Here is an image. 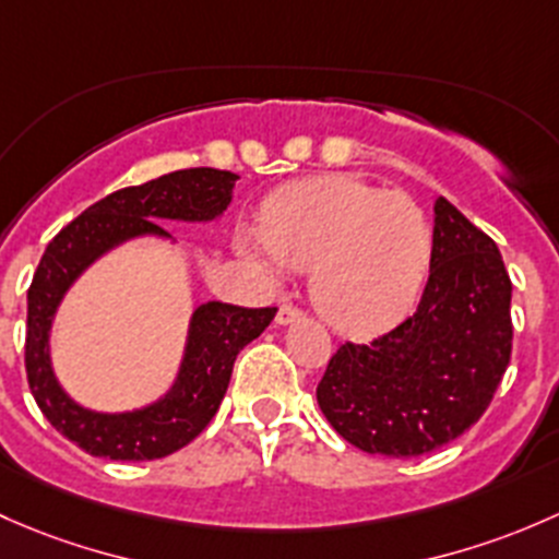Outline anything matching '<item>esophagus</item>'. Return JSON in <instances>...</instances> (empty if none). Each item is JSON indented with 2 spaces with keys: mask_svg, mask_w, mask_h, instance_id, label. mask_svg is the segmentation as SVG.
Listing matches in <instances>:
<instances>
[{
  "mask_svg": "<svg viewBox=\"0 0 559 559\" xmlns=\"http://www.w3.org/2000/svg\"><path fill=\"white\" fill-rule=\"evenodd\" d=\"M274 320H277V325H290V322L301 320V309L293 307V304H282L277 318H274Z\"/></svg>",
  "mask_w": 559,
  "mask_h": 559,
  "instance_id": "esophagus-1",
  "label": "esophagus"
}]
</instances>
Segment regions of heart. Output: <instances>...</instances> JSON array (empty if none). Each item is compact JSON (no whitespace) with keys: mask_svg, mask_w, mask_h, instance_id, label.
I'll return each instance as SVG.
<instances>
[{"mask_svg":"<svg viewBox=\"0 0 559 559\" xmlns=\"http://www.w3.org/2000/svg\"><path fill=\"white\" fill-rule=\"evenodd\" d=\"M237 247L272 285L309 272L328 325L371 336L417 301L433 252L423 206L355 175H320L269 195L263 226H241Z\"/></svg>","mask_w":559,"mask_h":559,"instance_id":"1","label":"heart"}]
</instances>
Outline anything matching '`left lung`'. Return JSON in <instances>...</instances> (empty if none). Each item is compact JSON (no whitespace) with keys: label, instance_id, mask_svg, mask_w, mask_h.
<instances>
[{"label":"left lung","instance_id":"1","mask_svg":"<svg viewBox=\"0 0 559 559\" xmlns=\"http://www.w3.org/2000/svg\"><path fill=\"white\" fill-rule=\"evenodd\" d=\"M509 358L511 280L498 245L439 195L417 312L371 344H342L318 404L358 450L417 457L485 414Z\"/></svg>","mask_w":559,"mask_h":559}]
</instances>
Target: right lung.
I'll return each instance as SVG.
<instances>
[{
  "mask_svg": "<svg viewBox=\"0 0 559 559\" xmlns=\"http://www.w3.org/2000/svg\"><path fill=\"white\" fill-rule=\"evenodd\" d=\"M237 180L234 171L201 166L123 188L74 217L45 250L28 287L26 377L48 423L80 450L107 460H158L191 444L215 417L239 349L261 336L277 314V307L245 309L223 301L195 307L171 384L158 399L126 412L83 406L56 377L50 336L74 282L96 261L131 241L158 239L175 245L177 239L160 221H221Z\"/></svg>",
  "mask_w": 559,
  "mask_h": 559,
  "instance_id": "obj_1",
  "label": "right lung"
}]
</instances>
